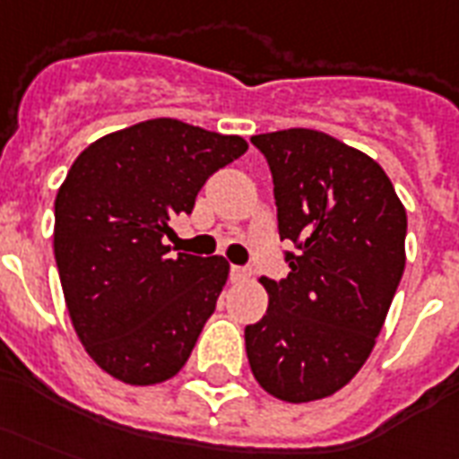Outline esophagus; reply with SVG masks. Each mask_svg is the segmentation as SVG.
Wrapping results in <instances>:
<instances>
[{"mask_svg": "<svg viewBox=\"0 0 459 459\" xmlns=\"http://www.w3.org/2000/svg\"><path fill=\"white\" fill-rule=\"evenodd\" d=\"M247 277H250V270H247V267H238V264L230 267V280L233 281H243L247 280Z\"/></svg>", "mask_w": 459, "mask_h": 459, "instance_id": "esophagus-1", "label": "esophagus"}]
</instances>
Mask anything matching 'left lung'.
Masks as SVG:
<instances>
[{
    "label": "left lung",
    "instance_id": "left-lung-1",
    "mask_svg": "<svg viewBox=\"0 0 459 459\" xmlns=\"http://www.w3.org/2000/svg\"><path fill=\"white\" fill-rule=\"evenodd\" d=\"M270 165L290 274L263 277L267 314L246 325L257 385L281 402L331 396L365 365L406 264V209L369 155L311 128L250 138Z\"/></svg>",
    "mask_w": 459,
    "mask_h": 459
}]
</instances>
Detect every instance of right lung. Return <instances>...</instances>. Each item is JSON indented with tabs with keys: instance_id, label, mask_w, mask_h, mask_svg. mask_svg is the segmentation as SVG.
Here are the masks:
<instances>
[{
	"instance_id": "1",
	"label": "right lung",
	"mask_w": 459,
	"mask_h": 459,
	"mask_svg": "<svg viewBox=\"0 0 459 459\" xmlns=\"http://www.w3.org/2000/svg\"><path fill=\"white\" fill-rule=\"evenodd\" d=\"M246 151L240 135L151 118L87 145L57 189L53 250L74 333L126 385L178 375L213 314L229 263L172 257L165 236Z\"/></svg>"
}]
</instances>
